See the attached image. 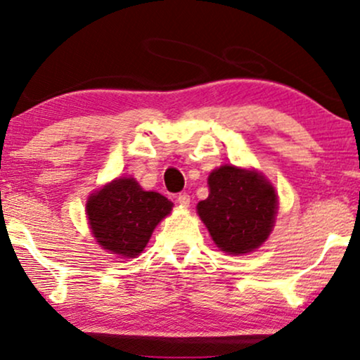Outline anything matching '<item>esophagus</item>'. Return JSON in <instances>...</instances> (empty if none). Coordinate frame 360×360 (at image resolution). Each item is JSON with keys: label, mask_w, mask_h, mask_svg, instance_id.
Wrapping results in <instances>:
<instances>
[{"label": "esophagus", "mask_w": 360, "mask_h": 360, "mask_svg": "<svg viewBox=\"0 0 360 360\" xmlns=\"http://www.w3.org/2000/svg\"><path fill=\"white\" fill-rule=\"evenodd\" d=\"M176 203H179L181 208H188V206H190V195L188 193H180L179 198H176Z\"/></svg>", "instance_id": "obj_1"}]
</instances>
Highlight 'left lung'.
Wrapping results in <instances>:
<instances>
[{
	"label": "left lung",
	"mask_w": 360,
	"mask_h": 360,
	"mask_svg": "<svg viewBox=\"0 0 360 360\" xmlns=\"http://www.w3.org/2000/svg\"><path fill=\"white\" fill-rule=\"evenodd\" d=\"M208 198L196 205L211 239L226 254L243 255L260 248L272 233L277 191L262 174L224 164L208 176Z\"/></svg>",
	"instance_id": "1"
}]
</instances>
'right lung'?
<instances>
[{
    "mask_svg": "<svg viewBox=\"0 0 360 360\" xmlns=\"http://www.w3.org/2000/svg\"><path fill=\"white\" fill-rule=\"evenodd\" d=\"M174 203L157 191H146L132 176L101 186L86 200V216L96 243L110 254L134 259L149 243L155 226Z\"/></svg>",
    "mask_w": 360,
    "mask_h": 360,
    "instance_id": "right-lung-1",
    "label": "right lung"
}]
</instances>
